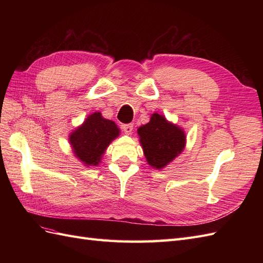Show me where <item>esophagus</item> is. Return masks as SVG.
I'll return each instance as SVG.
<instances>
[{
  "instance_id": "obj_1",
  "label": "esophagus",
  "mask_w": 263,
  "mask_h": 263,
  "mask_svg": "<svg viewBox=\"0 0 263 263\" xmlns=\"http://www.w3.org/2000/svg\"><path fill=\"white\" fill-rule=\"evenodd\" d=\"M122 128L126 135H130L134 130V126L132 124H126V125L122 126Z\"/></svg>"
}]
</instances>
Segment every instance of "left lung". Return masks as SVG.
I'll return each mask as SVG.
<instances>
[{
    "label": "left lung",
    "instance_id": "left-lung-1",
    "mask_svg": "<svg viewBox=\"0 0 263 263\" xmlns=\"http://www.w3.org/2000/svg\"><path fill=\"white\" fill-rule=\"evenodd\" d=\"M137 133L147 163L156 170L165 168L185 148L184 130L162 114L154 113L149 123L141 125Z\"/></svg>",
    "mask_w": 263,
    "mask_h": 263
}]
</instances>
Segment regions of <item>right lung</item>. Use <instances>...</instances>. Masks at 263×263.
I'll list each match as a JSON object with an SVG mask.
<instances>
[{"label":"right lung","instance_id":"right-lung-1","mask_svg":"<svg viewBox=\"0 0 263 263\" xmlns=\"http://www.w3.org/2000/svg\"><path fill=\"white\" fill-rule=\"evenodd\" d=\"M119 134L121 129L113 121L103 117L101 112H95L70 133L69 144L76 158L85 166H97L110 142Z\"/></svg>","mask_w":263,"mask_h":263}]
</instances>
